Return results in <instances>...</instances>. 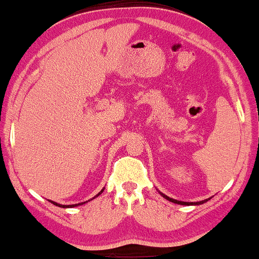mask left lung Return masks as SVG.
I'll use <instances>...</instances> for the list:
<instances>
[{"label":"left lung","instance_id":"8db88e82","mask_svg":"<svg viewBox=\"0 0 259 259\" xmlns=\"http://www.w3.org/2000/svg\"><path fill=\"white\" fill-rule=\"evenodd\" d=\"M161 195L165 197L166 200H168V201L178 203V205H202V203H205L206 201H208V199H206V200H202V201H199V202H184V201H178V200L172 199V197H168V196L165 195V194H162V193H161Z\"/></svg>","mask_w":259,"mask_h":259}]
</instances>
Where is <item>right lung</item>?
<instances>
[{"label":"right lung","mask_w":259,"mask_h":259,"mask_svg":"<svg viewBox=\"0 0 259 259\" xmlns=\"http://www.w3.org/2000/svg\"><path fill=\"white\" fill-rule=\"evenodd\" d=\"M103 191H104V189H102V190H100V191H99V193H98V194H97V195L93 197V199H96V197H97V196H99V195H100V194H102V193H103ZM50 202H52V203H53V205H56V206H59V207L66 208V207H76V206H80V205H83V203H86L87 201H84V202H81V203H75V205H60V203H57V202H54V201H51V200H50Z\"/></svg>","instance_id":"add662e5"}]
</instances>
